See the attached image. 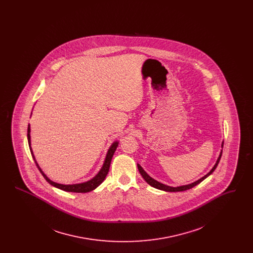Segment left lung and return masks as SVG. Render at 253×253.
Here are the masks:
<instances>
[{"label": "left lung", "mask_w": 253, "mask_h": 253, "mask_svg": "<svg viewBox=\"0 0 253 253\" xmlns=\"http://www.w3.org/2000/svg\"><path fill=\"white\" fill-rule=\"evenodd\" d=\"M223 146H224V141L222 142V148H223ZM221 156H222V150H221V152H220V155H219V157L217 158L216 163L214 164V166L212 167V169L206 174L204 175L203 177H201L200 179H198V180L195 181V182H193V183H191V184H188V185H183V186H178V187H170V186H168V185H165V184H162V183H160V182H158V181L156 180V179H154V178H152L146 171H145L143 168L139 165V164H137V168H138V170H139V172H140V174L142 175V177L144 178V180L150 185V186H152V187H154V188H156V189H158V190H161V191H164V192H170V193H172V192H183V191H187V190H190V189H192L193 188L194 186H196V185H198L199 183H201L202 181L206 179L209 175H211L213 171H214V169H216L217 165H218V163H219V161H220V158H221Z\"/></svg>", "instance_id": "8db88e82"}]
</instances>
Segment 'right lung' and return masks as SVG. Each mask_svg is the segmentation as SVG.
I'll use <instances>...</instances> for the list:
<instances>
[{"label":"right lung","instance_id":"obj_1","mask_svg":"<svg viewBox=\"0 0 253 253\" xmlns=\"http://www.w3.org/2000/svg\"><path fill=\"white\" fill-rule=\"evenodd\" d=\"M27 139H28V144H29V149L31 152L32 157L36 163L37 167L40 169L41 173L43 175V177L45 178V180L48 182L50 185L62 190L64 192H70V193H88L91 192L93 190H95L97 188L103 181L105 179L107 173H108L109 169H110V165H111V161H112V157L114 156L118 146H119V141H115L113 142V144L110 146L108 152L106 154V157L104 160V163L102 165L101 169H99V171L96 173V175L90 179V180L86 181V182H83V183H78V184H71V185H64V184H60V183H56L54 181L49 179L48 177L46 176V174L42 171V169L40 168L38 162L36 161V158L34 157L32 148H31V139H30V124H28V128H27Z\"/></svg>","mask_w":253,"mask_h":253}]
</instances>
